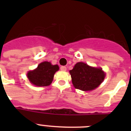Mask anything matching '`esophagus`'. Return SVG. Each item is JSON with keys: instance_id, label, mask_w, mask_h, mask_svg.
I'll list each match as a JSON object with an SVG mask.
<instances>
[{"instance_id": "1", "label": "esophagus", "mask_w": 131, "mask_h": 131, "mask_svg": "<svg viewBox=\"0 0 131 131\" xmlns=\"http://www.w3.org/2000/svg\"><path fill=\"white\" fill-rule=\"evenodd\" d=\"M60 69H61L62 71H66L67 68H66V66H61V67H60Z\"/></svg>"}]
</instances>
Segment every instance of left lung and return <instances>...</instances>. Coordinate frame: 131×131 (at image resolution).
Listing matches in <instances>:
<instances>
[{"mask_svg":"<svg viewBox=\"0 0 131 131\" xmlns=\"http://www.w3.org/2000/svg\"><path fill=\"white\" fill-rule=\"evenodd\" d=\"M69 73L75 88L83 91H92L97 88L105 77L101 68L90 67L83 62L76 63Z\"/></svg>","mask_w":131,"mask_h":131,"instance_id":"8db88e82","label":"left lung"}]
</instances>
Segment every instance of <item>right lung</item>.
Returning a JSON list of instances; mask_svg holds the SVG:
<instances>
[{
	"instance_id": "add662e5",
	"label": "right lung",
	"mask_w": 131,
	"mask_h": 131,
	"mask_svg": "<svg viewBox=\"0 0 131 131\" xmlns=\"http://www.w3.org/2000/svg\"><path fill=\"white\" fill-rule=\"evenodd\" d=\"M59 69L58 65H52L48 62H44L38 66L37 68L27 73L29 81L36 86H45L51 84L54 73Z\"/></svg>"
}]
</instances>
